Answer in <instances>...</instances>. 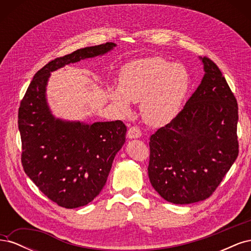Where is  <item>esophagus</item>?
Returning <instances> with one entry per match:
<instances>
[{
    "mask_svg": "<svg viewBox=\"0 0 251 251\" xmlns=\"http://www.w3.org/2000/svg\"><path fill=\"white\" fill-rule=\"evenodd\" d=\"M141 135H142V133L137 126H131L127 131V138H130V139L139 138V137H141Z\"/></svg>",
    "mask_w": 251,
    "mask_h": 251,
    "instance_id": "obj_1",
    "label": "esophagus"
}]
</instances>
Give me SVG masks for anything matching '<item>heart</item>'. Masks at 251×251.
<instances>
[{"label":"heart","mask_w":251,"mask_h":251,"mask_svg":"<svg viewBox=\"0 0 251 251\" xmlns=\"http://www.w3.org/2000/svg\"><path fill=\"white\" fill-rule=\"evenodd\" d=\"M189 88L191 76L184 66L151 56L132 60L121 69L119 88L111 90V100L125 113L131 111L130 101H141L144 120L161 126L180 113Z\"/></svg>","instance_id":"1"}]
</instances>
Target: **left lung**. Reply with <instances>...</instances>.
Returning <instances> with one entry per match:
<instances>
[{"instance_id": "obj_1", "label": "left lung", "mask_w": 251, "mask_h": 251, "mask_svg": "<svg viewBox=\"0 0 251 251\" xmlns=\"http://www.w3.org/2000/svg\"><path fill=\"white\" fill-rule=\"evenodd\" d=\"M200 59L205 74L199 87L150 138L151 184L174 204L209 198L239 154L237 100L218 66Z\"/></svg>"}]
</instances>
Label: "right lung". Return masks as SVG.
Returning a JSON list of instances; mask_svg holds the SVG:
<instances>
[{
  "label": "right lung",
  "mask_w": 251,
  "mask_h": 251,
  "mask_svg": "<svg viewBox=\"0 0 251 251\" xmlns=\"http://www.w3.org/2000/svg\"><path fill=\"white\" fill-rule=\"evenodd\" d=\"M115 46L105 43L51 60L35 73L21 101L18 124L23 169L58 206H85L100 195L114 158L126 142V126L121 120L88 125L55 118L46 100L50 73L105 54Z\"/></svg>",
  "instance_id": "1"
}]
</instances>
